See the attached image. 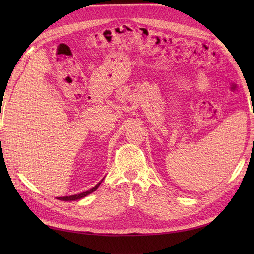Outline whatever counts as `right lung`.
Segmentation results:
<instances>
[{"mask_svg": "<svg viewBox=\"0 0 254 254\" xmlns=\"http://www.w3.org/2000/svg\"><path fill=\"white\" fill-rule=\"evenodd\" d=\"M103 181V180H102ZM101 182H98L95 187H93L92 189H90L89 190H86L83 191V193H80V194H77V195H71V196H64V197H57V199H59V200H63V201H74V200H78V199H81L83 197L88 196L89 194L93 193L94 190H96V189L101 186Z\"/></svg>", "mask_w": 254, "mask_h": 254, "instance_id": "add662e5", "label": "right lung"}]
</instances>
